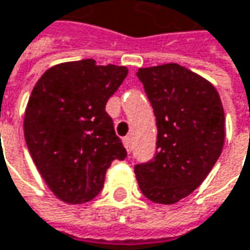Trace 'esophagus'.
Masks as SVG:
<instances>
[{"label":"esophagus","instance_id":"esophagus-1","mask_svg":"<svg viewBox=\"0 0 250 250\" xmlns=\"http://www.w3.org/2000/svg\"><path fill=\"white\" fill-rule=\"evenodd\" d=\"M123 146H125V148L127 150V153L130 154L131 153V140H130V137H125L123 139Z\"/></svg>","mask_w":250,"mask_h":250}]
</instances>
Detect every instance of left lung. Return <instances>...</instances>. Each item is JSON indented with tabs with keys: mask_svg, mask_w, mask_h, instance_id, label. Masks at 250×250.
<instances>
[{
	"mask_svg": "<svg viewBox=\"0 0 250 250\" xmlns=\"http://www.w3.org/2000/svg\"><path fill=\"white\" fill-rule=\"evenodd\" d=\"M157 122V151L134 172L141 192L171 205L207 178L225 141V113L216 89L178 63L137 72Z\"/></svg>",
	"mask_w": 250,
	"mask_h": 250,
	"instance_id": "1",
	"label": "left lung"
}]
</instances>
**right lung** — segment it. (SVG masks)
<instances>
[{"label":"right lung","instance_id":"obj_1","mask_svg":"<svg viewBox=\"0 0 250 250\" xmlns=\"http://www.w3.org/2000/svg\"><path fill=\"white\" fill-rule=\"evenodd\" d=\"M128 73L93 59L49 67L29 96L23 136L31 157L55 197L83 204L102 191L106 171L125 160L106 103Z\"/></svg>","mask_w":250,"mask_h":250}]
</instances>
